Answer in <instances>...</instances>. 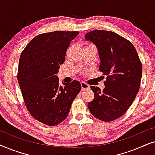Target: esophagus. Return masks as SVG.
<instances>
[{"label":"esophagus","mask_w":155,"mask_h":155,"mask_svg":"<svg viewBox=\"0 0 155 155\" xmlns=\"http://www.w3.org/2000/svg\"><path fill=\"white\" fill-rule=\"evenodd\" d=\"M81 87H82V90H87L88 89H90V85L87 84L85 82H81Z\"/></svg>","instance_id":"esophagus-1"}]
</instances>
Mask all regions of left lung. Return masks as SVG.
<instances>
[{
    "instance_id": "1",
    "label": "left lung",
    "mask_w": 155,
    "mask_h": 155,
    "mask_svg": "<svg viewBox=\"0 0 155 155\" xmlns=\"http://www.w3.org/2000/svg\"><path fill=\"white\" fill-rule=\"evenodd\" d=\"M84 38L97 46L99 71L107 76L103 91L90 86L94 97L88 103V109L98 119L111 121L124 115L136 97L140 86L142 63L131 42L118 34L94 30Z\"/></svg>"
}]
</instances>
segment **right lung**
I'll return each instance as SVG.
<instances>
[{"mask_svg": "<svg viewBox=\"0 0 155 155\" xmlns=\"http://www.w3.org/2000/svg\"><path fill=\"white\" fill-rule=\"evenodd\" d=\"M78 31H55L35 37L19 61L18 80L25 106L36 120L56 126L67 118L73 101L81 90L77 80L59 84L56 74L67 48Z\"/></svg>", "mask_w": 155, "mask_h": 155, "instance_id": "obj_1", "label": "right lung"}]
</instances>
